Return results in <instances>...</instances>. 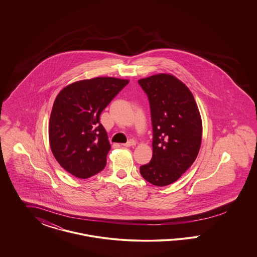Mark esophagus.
<instances>
[{"instance_id":"34e87169","label":"esophagus","mask_w":257,"mask_h":257,"mask_svg":"<svg viewBox=\"0 0 257 257\" xmlns=\"http://www.w3.org/2000/svg\"><path fill=\"white\" fill-rule=\"evenodd\" d=\"M135 146H136V142L133 141V140H131V141H129L128 143H126V144L123 145V147H135Z\"/></svg>"}]
</instances>
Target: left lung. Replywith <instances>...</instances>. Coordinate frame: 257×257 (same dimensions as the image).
Returning a JSON list of instances; mask_svg holds the SVG:
<instances>
[{
  "label": "left lung",
  "mask_w": 257,
  "mask_h": 257,
  "mask_svg": "<svg viewBox=\"0 0 257 257\" xmlns=\"http://www.w3.org/2000/svg\"><path fill=\"white\" fill-rule=\"evenodd\" d=\"M148 96L153 127L152 159L140 168L158 187L178 180L195 162L202 140V121L189 87L171 74L139 80Z\"/></svg>",
  "instance_id": "obj_1"
}]
</instances>
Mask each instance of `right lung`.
I'll return each instance as SVG.
<instances>
[{
	"mask_svg": "<svg viewBox=\"0 0 257 257\" xmlns=\"http://www.w3.org/2000/svg\"><path fill=\"white\" fill-rule=\"evenodd\" d=\"M128 83L96 77L72 83L57 95L50 115V147L58 163L74 176L86 179L105 168L110 145L99 117Z\"/></svg>",
	"mask_w": 257,
	"mask_h": 257,
	"instance_id": "add662e5",
	"label": "right lung"
}]
</instances>
